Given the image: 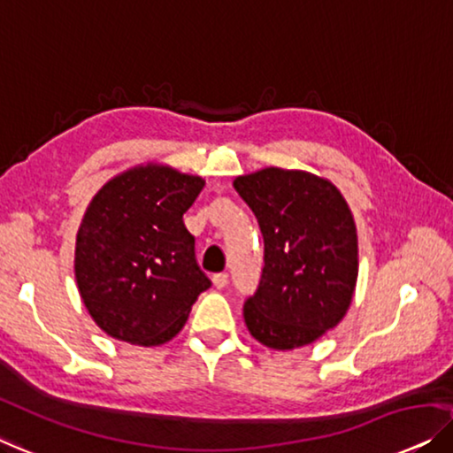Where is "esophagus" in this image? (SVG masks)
I'll return each mask as SVG.
<instances>
[{
  "mask_svg": "<svg viewBox=\"0 0 453 453\" xmlns=\"http://www.w3.org/2000/svg\"><path fill=\"white\" fill-rule=\"evenodd\" d=\"M212 284L219 288V290H222V288H226V284H228V275L226 273H214L212 275Z\"/></svg>",
  "mask_w": 453,
  "mask_h": 453,
  "instance_id": "34e87169",
  "label": "esophagus"
}]
</instances>
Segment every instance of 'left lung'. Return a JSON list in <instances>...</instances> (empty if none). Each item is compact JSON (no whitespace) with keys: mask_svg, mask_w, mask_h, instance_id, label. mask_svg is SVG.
Segmentation results:
<instances>
[{"mask_svg":"<svg viewBox=\"0 0 453 453\" xmlns=\"http://www.w3.org/2000/svg\"><path fill=\"white\" fill-rule=\"evenodd\" d=\"M234 189L264 234V272L242 306L247 329L272 349H296L339 325L357 281V233L329 180L265 167Z\"/></svg>","mask_w":453,"mask_h":453,"instance_id":"8db88e82","label":"left lung"}]
</instances>
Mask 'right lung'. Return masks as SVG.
<instances>
[{
	"label": "right lung",
	"instance_id": "1",
	"mask_svg": "<svg viewBox=\"0 0 453 453\" xmlns=\"http://www.w3.org/2000/svg\"><path fill=\"white\" fill-rule=\"evenodd\" d=\"M202 188L198 175L147 163L116 175L89 202L77 231L75 280L91 319L110 337L165 343L211 288L183 225Z\"/></svg>",
	"mask_w": 453,
	"mask_h": 453
}]
</instances>
